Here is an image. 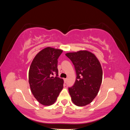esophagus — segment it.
<instances>
[{
  "instance_id": "1",
  "label": "esophagus",
  "mask_w": 130,
  "mask_h": 130,
  "mask_svg": "<svg viewBox=\"0 0 130 130\" xmlns=\"http://www.w3.org/2000/svg\"><path fill=\"white\" fill-rule=\"evenodd\" d=\"M67 78H64V81L65 83L67 82Z\"/></svg>"
}]
</instances>
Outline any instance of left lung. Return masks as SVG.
<instances>
[{"label": "left lung", "mask_w": 130, "mask_h": 130, "mask_svg": "<svg viewBox=\"0 0 130 130\" xmlns=\"http://www.w3.org/2000/svg\"><path fill=\"white\" fill-rule=\"evenodd\" d=\"M74 65L76 79L68 90L73 103L78 106L90 104L99 92L103 80V70L99 60L87 50L66 54Z\"/></svg>", "instance_id": "8db88e82"}]
</instances>
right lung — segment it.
I'll list each match as a JSON object with an SVG mask.
<instances>
[{
    "instance_id": "right-lung-1",
    "label": "right lung",
    "mask_w": 130,
    "mask_h": 130,
    "mask_svg": "<svg viewBox=\"0 0 130 130\" xmlns=\"http://www.w3.org/2000/svg\"><path fill=\"white\" fill-rule=\"evenodd\" d=\"M63 50L47 47L39 52L31 63L29 82L34 97L40 104L49 106L56 101L63 87V80L58 77L57 59ZM56 74L54 78L52 75Z\"/></svg>"
}]
</instances>
